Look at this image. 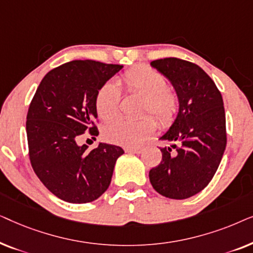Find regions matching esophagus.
<instances>
[{
    "label": "esophagus",
    "instance_id": "34e87169",
    "mask_svg": "<svg viewBox=\"0 0 253 253\" xmlns=\"http://www.w3.org/2000/svg\"><path fill=\"white\" fill-rule=\"evenodd\" d=\"M124 150H126V152H130V153L139 154V153H141V152H143L144 147H140V146H137V147H126V148H124Z\"/></svg>",
    "mask_w": 253,
    "mask_h": 253
}]
</instances>
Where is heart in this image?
<instances>
[{"mask_svg": "<svg viewBox=\"0 0 253 253\" xmlns=\"http://www.w3.org/2000/svg\"><path fill=\"white\" fill-rule=\"evenodd\" d=\"M127 93L144 96L141 112L152 113L161 126H169L177 119L181 103L176 93L169 88L168 81L161 72L146 65L131 68L121 77ZM121 92L112 82L100 86L95 94V110L103 121L115 120L120 114ZM157 129V122L151 115L138 120H119L103 130V137L113 144L131 147L143 143Z\"/></svg>", "mask_w": 253, "mask_h": 253, "instance_id": "b5f03b06", "label": "heart"}]
</instances>
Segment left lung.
Instances as JSON below:
<instances>
[{
	"label": "left lung",
	"mask_w": 253,
	"mask_h": 253,
	"mask_svg": "<svg viewBox=\"0 0 253 253\" xmlns=\"http://www.w3.org/2000/svg\"><path fill=\"white\" fill-rule=\"evenodd\" d=\"M179 98L177 119L160 139L162 160L150 170L154 190L171 199H186L205 189L217 170L227 145L222 95L199 65L177 57L151 62Z\"/></svg>",
	"instance_id": "left-lung-1"
}]
</instances>
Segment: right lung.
<instances>
[{
    "label": "right lung",
    "mask_w": 253,
    "mask_h": 253,
    "mask_svg": "<svg viewBox=\"0 0 253 253\" xmlns=\"http://www.w3.org/2000/svg\"><path fill=\"white\" fill-rule=\"evenodd\" d=\"M122 69L92 60H75L44 76L26 116L29 157L34 172L49 191L64 202L85 204L108 189L117 158L115 145L100 143L88 150L82 136H98L95 94Z\"/></svg>",
    "instance_id": "obj_1"
}]
</instances>
